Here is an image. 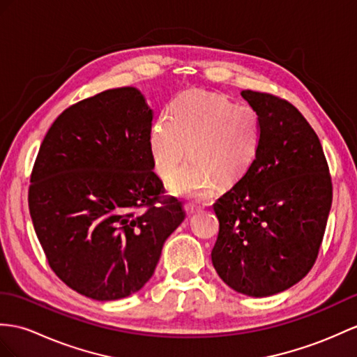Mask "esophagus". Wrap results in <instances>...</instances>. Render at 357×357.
Segmentation results:
<instances>
[{"label": "esophagus", "instance_id": "1", "mask_svg": "<svg viewBox=\"0 0 357 357\" xmlns=\"http://www.w3.org/2000/svg\"><path fill=\"white\" fill-rule=\"evenodd\" d=\"M185 211H186L188 215H194V213L199 212V208L195 207V206H192V204H186V206H185Z\"/></svg>", "mask_w": 357, "mask_h": 357}]
</instances>
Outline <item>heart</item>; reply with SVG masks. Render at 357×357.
<instances>
[{"label": "heart", "instance_id": "1", "mask_svg": "<svg viewBox=\"0 0 357 357\" xmlns=\"http://www.w3.org/2000/svg\"><path fill=\"white\" fill-rule=\"evenodd\" d=\"M260 141L257 113L220 95H186L172 104L169 116L151 127L149 146L154 168L171 178L188 158L194 165L171 181L176 195L203 199L213 183L236 185L255 163Z\"/></svg>", "mask_w": 357, "mask_h": 357}]
</instances>
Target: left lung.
<instances>
[{"instance_id":"8db88e82","label":"left lung","mask_w":357,"mask_h":357,"mask_svg":"<svg viewBox=\"0 0 357 357\" xmlns=\"http://www.w3.org/2000/svg\"><path fill=\"white\" fill-rule=\"evenodd\" d=\"M241 95L257 113L259 150L250 171L213 204L220 233L212 264L231 289L269 297L314 266L332 178L317 133L291 102L255 91Z\"/></svg>"}]
</instances>
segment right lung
<instances>
[{"mask_svg": "<svg viewBox=\"0 0 357 357\" xmlns=\"http://www.w3.org/2000/svg\"><path fill=\"white\" fill-rule=\"evenodd\" d=\"M151 121L141 91H104L59 115L34 162V231L59 279L92 300L142 289L186 216L176 198H160Z\"/></svg>", "mask_w": 357, "mask_h": 357, "instance_id": "obj_1", "label": "right lung"}]
</instances>
